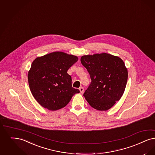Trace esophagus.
<instances>
[{"label":"esophagus","mask_w":155,"mask_h":155,"mask_svg":"<svg viewBox=\"0 0 155 155\" xmlns=\"http://www.w3.org/2000/svg\"><path fill=\"white\" fill-rule=\"evenodd\" d=\"M79 90H80V93H84V87H80V88H79Z\"/></svg>","instance_id":"obj_1"}]
</instances>
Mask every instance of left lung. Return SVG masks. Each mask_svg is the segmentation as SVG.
Listing matches in <instances>:
<instances>
[{"label": "left lung", "mask_w": 155, "mask_h": 155, "mask_svg": "<svg viewBox=\"0 0 155 155\" xmlns=\"http://www.w3.org/2000/svg\"><path fill=\"white\" fill-rule=\"evenodd\" d=\"M81 62L90 74L91 83L84 96L92 107L104 111L124 94L128 78L123 60L107 53L81 56Z\"/></svg>", "instance_id": "obj_1"}]
</instances>
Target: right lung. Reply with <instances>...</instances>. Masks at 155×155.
<instances>
[{
	"mask_svg": "<svg viewBox=\"0 0 155 155\" xmlns=\"http://www.w3.org/2000/svg\"><path fill=\"white\" fill-rule=\"evenodd\" d=\"M77 56L56 51L39 56L31 63L28 79L31 94L37 102L50 111L64 107L80 91L72 87L68 70Z\"/></svg>",
	"mask_w": 155,
	"mask_h": 155,
	"instance_id": "1",
	"label": "right lung"
}]
</instances>
